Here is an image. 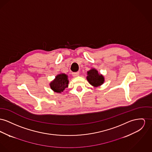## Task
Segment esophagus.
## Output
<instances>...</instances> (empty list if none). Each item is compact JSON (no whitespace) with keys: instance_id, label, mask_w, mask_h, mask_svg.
<instances>
[{"instance_id":"obj_1","label":"esophagus","mask_w":152,"mask_h":152,"mask_svg":"<svg viewBox=\"0 0 152 152\" xmlns=\"http://www.w3.org/2000/svg\"><path fill=\"white\" fill-rule=\"evenodd\" d=\"M80 74V72H72V75L73 77H78Z\"/></svg>"}]
</instances>
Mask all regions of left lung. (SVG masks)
I'll use <instances>...</instances> for the list:
<instances>
[{
  "mask_svg": "<svg viewBox=\"0 0 152 152\" xmlns=\"http://www.w3.org/2000/svg\"><path fill=\"white\" fill-rule=\"evenodd\" d=\"M87 80L89 83L94 87L101 85L104 82V78L102 75L100 74L95 69H91L87 72Z\"/></svg>",
  "mask_w": 152,
  "mask_h": 152,
  "instance_id": "left-lung-1",
  "label": "left lung"
}]
</instances>
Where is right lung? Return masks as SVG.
<instances>
[{
  "mask_svg": "<svg viewBox=\"0 0 152 152\" xmlns=\"http://www.w3.org/2000/svg\"><path fill=\"white\" fill-rule=\"evenodd\" d=\"M68 76L65 74H60L55 77V79L51 82L50 85L52 91L61 93L68 87Z\"/></svg>",
  "mask_w": 152,
  "mask_h": 152,
  "instance_id": "obj_1",
  "label": "right lung"
}]
</instances>
